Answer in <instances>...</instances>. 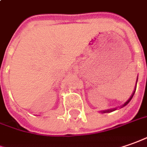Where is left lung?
<instances>
[{"label":"left lung","mask_w":147,"mask_h":147,"mask_svg":"<svg viewBox=\"0 0 147 147\" xmlns=\"http://www.w3.org/2000/svg\"><path fill=\"white\" fill-rule=\"evenodd\" d=\"M136 84H137V83H136ZM135 90H136V89H135ZM135 90H134V93H133V94H132V96H130V98L128 100H127L126 102H125V104H124L123 106H122V107H124V106H125V105H127V104H128V103L129 102L130 100H131V99L133 98V96H134V92H135ZM116 109H108V110H105V111H102V112H103V113H110V112L114 111V110H116Z\"/></svg>","instance_id":"left-lung-1"}]
</instances>
